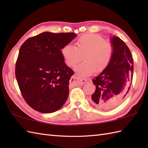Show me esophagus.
<instances>
[{
  "label": "esophagus",
  "mask_w": 148,
  "mask_h": 148,
  "mask_svg": "<svg viewBox=\"0 0 148 148\" xmlns=\"http://www.w3.org/2000/svg\"><path fill=\"white\" fill-rule=\"evenodd\" d=\"M71 81H72V82H75V81H77L81 84H83L84 83H86V79H83V78H81L77 74H74V76L72 77V78L71 79Z\"/></svg>",
  "instance_id": "34e87169"
}]
</instances>
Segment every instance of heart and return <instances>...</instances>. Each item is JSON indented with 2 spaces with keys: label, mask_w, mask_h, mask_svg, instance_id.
Listing matches in <instances>:
<instances>
[{
  "label": "heart",
  "mask_w": 148,
  "mask_h": 148,
  "mask_svg": "<svg viewBox=\"0 0 148 148\" xmlns=\"http://www.w3.org/2000/svg\"><path fill=\"white\" fill-rule=\"evenodd\" d=\"M113 52L112 44L95 34H84L77 40L76 46L69 44L62 49V56L69 67H75L84 55V62L76 67L80 76L103 71L111 62Z\"/></svg>",
  "instance_id": "b5f03b06"
}]
</instances>
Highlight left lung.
Masks as SVG:
<instances>
[{"label":"left lung","instance_id":"left-lung-1","mask_svg":"<svg viewBox=\"0 0 148 148\" xmlns=\"http://www.w3.org/2000/svg\"><path fill=\"white\" fill-rule=\"evenodd\" d=\"M114 52L111 62L92 81L96 90L90 99L97 108L109 110L120 104L131 86L133 59L128 47L118 37H111Z\"/></svg>","mask_w":148,"mask_h":148}]
</instances>
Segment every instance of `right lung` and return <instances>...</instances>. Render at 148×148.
Returning <instances> with one entry per match:
<instances>
[{
    "instance_id": "obj_1",
    "label": "right lung",
    "mask_w": 148,
    "mask_h": 148,
    "mask_svg": "<svg viewBox=\"0 0 148 148\" xmlns=\"http://www.w3.org/2000/svg\"><path fill=\"white\" fill-rule=\"evenodd\" d=\"M75 33L45 32L21 45L15 74L21 95L36 111L51 113L67 100L74 71L64 62L61 49L76 37Z\"/></svg>"
}]
</instances>
